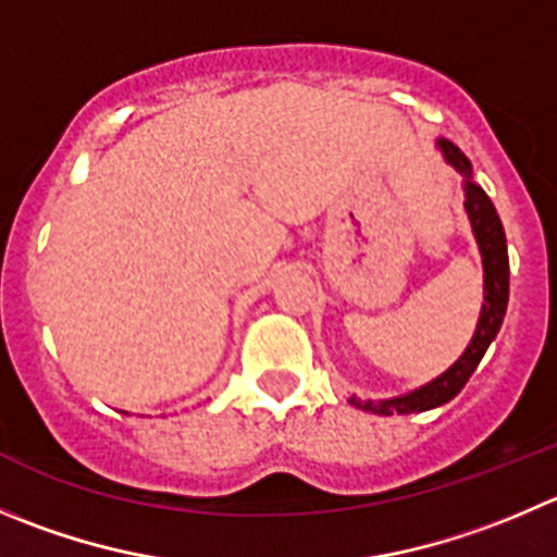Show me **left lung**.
Listing matches in <instances>:
<instances>
[{
    "mask_svg": "<svg viewBox=\"0 0 557 557\" xmlns=\"http://www.w3.org/2000/svg\"><path fill=\"white\" fill-rule=\"evenodd\" d=\"M438 147L444 152L446 163L455 165L462 176V185H466V212L471 220L473 236H476L479 252H482V267H484V305L482 315H479L476 332H473L471 345L466 348V354L444 372L435 381L424 383L422 388H413L408 394H399V397L388 399H356L350 397L348 403L356 408L367 410V413L377 416H403V413H422V410L438 408V405L449 403L457 394L462 392V386L468 383V377L473 375V370L479 367L482 356L487 354L490 343L498 334L500 323H504L506 305H509V250H506V234L504 225H500L498 212H495L493 201H490L487 193L476 185L473 180L471 160L460 152L451 141L438 138Z\"/></svg>",
    "mask_w": 557,
    "mask_h": 557,
    "instance_id": "1",
    "label": "left lung"
}]
</instances>
